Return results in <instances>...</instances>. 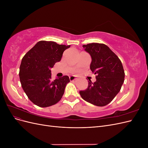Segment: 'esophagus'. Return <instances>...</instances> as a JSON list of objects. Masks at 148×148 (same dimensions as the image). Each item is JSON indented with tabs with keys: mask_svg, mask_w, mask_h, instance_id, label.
Masks as SVG:
<instances>
[{
	"mask_svg": "<svg viewBox=\"0 0 148 148\" xmlns=\"http://www.w3.org/2000/svg\"><path fill=\"white\" fill-rule=\"evenodd\" d=\"M76 79V77L75 76H73V75H72V76H70V80L71 82H73V81H74V80H75Z\"/></svg>",
	"mask_w": 148,
	"mask_h": 148,
	"instance_id": "esophagus-1",
	"label": "esophagus"
}]
</instances>
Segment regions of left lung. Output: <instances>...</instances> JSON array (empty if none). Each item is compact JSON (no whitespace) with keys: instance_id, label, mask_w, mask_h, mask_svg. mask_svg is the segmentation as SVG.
Instances as JSON below:
<instances>
[{"instance_id":"obj_1","label":"left lung","mask_w":148,"mask_h":148,"mask_svg":"<svg viewBox=\"0 0 148 148\" xmlns=\"http://www.w3.org/2000/svg\"><path fill=\"white\" fill-rule=\"evenodd\" d=\"M90 54V69L95 73L96 81H88V87L80 91L83 99L97 106H105L114 99L124 82L125 72L119 58L106 44L90 43L83 45Z\"/></svg>"}]
</instances>
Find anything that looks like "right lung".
I'll use <instances>...</instances> for the list:
<instances>
[{
    "mask_svg": "<svg viewBox=\"0 0 148 148\" xmlns=\"http://www.w3.org/2000/svg\"><path fill=\"white\" fill-rule=\"evenodd\" d=\"M70 46L53 41H41L26 53L20 66L22 88L33 104L41 107L54 105L63 96L68 76L51 79L53 65L61 60L63 53Z\"/></svg>",
    "mask_w": 148,
    "mask_h": 148,
    "instance_id": "1",
    "label": "right lung"
}]
</instances>
